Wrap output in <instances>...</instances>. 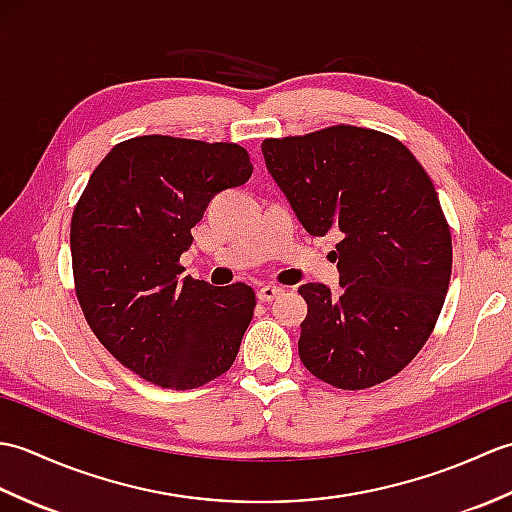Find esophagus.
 Here are the masks:
<instances>
[{
	"instance_id": "esophagus-1",
	"label": "esophagus",
	"mask_w": 512,
	"mask_h": 512,
	"mask_svg": "<svg viewBox=\"0 0 512 512\" xmlns=\"http://www.w3.org/2000/svg\"><path fill=\"white\" fill-rule=\"evenodd\" d=\"M281 292H284V288L268 284V286H262V288H259L257 297H259V301H273L275 297H279V295H281Z\"/></svg>"
}]
</instances>
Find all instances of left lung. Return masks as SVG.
<instances>
[{
  "instance_id": "1",
  "label": "left lung",
  "mask_w": 512,
  "mask_h": 512,
  "mask_svg": "<svg viewBox=\"0 0 512 512\" xmlns=\"http://www.w3.org/2000/svg\"><path fill=\"white\" fill-rule=\"evenodd\" d=\"M262 151L306 231L341 237V295L299 288L301 363L336 389L385 383L427 343L449 290L451 228L436 187L398 138L367 127L266 138Z\"/></svg>"
}]
</instances>
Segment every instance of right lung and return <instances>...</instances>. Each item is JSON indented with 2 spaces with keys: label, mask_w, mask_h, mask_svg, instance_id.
<instances>
[{
  "label": "right lung",
  "mask_w": 512,
  "mask_h": 512,
  "mask_svg": "<svg viewBox=\"0 0 512 512\" xmlns=\"http://www.w3.org/2000/svg\"><path fill=\"white\" fill-rule=\"evenodd\" d=\"M253 173L235 143L136 136L92 171L74 206V292L96 339L118 363L165 389H195L231 369L253 319L255 290L182 277L215 193Z\"/></svg>",
  "instance_id": "obj_1"
}]
</instances>
